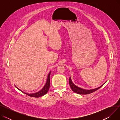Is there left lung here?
<instances>
[{"label": "left lung", "instance_id": "8db88e82", "mask_svg": "<svg viewBox=\"0 0 120 120\" xmlns=\"http://www.w3.org/2000/svg\"><path fill=\"white\" fill-rule=\"evenodd\" d=\"M69 84L70 85V86L71 87V89L73 91H74V92L76 93L77 94H90L91 93H92L94 91H95L96 90H98V89H99L101 87H102L103 85L102 86H101L97 88V89H93V90H84L81 89L80 87H79L78 86H75L71 80V77H70V79H69Z\"/></svg>", "mask_w": 120, "mask_h": 120}]
</instances>
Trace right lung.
<instances>
[{"instance_id": "1", "label": "right lung", "mask_w": 120, "mask_h": 120, "mask_svg": "<svg viewBox=\"0 0 120 120\" xmlns=\"http://www.w3.org/2000/svg\"><path fill=\"white\" fill-rule=\"evenodd\" d=\"M50 72L49 73L48 76V78L47 79V82H46V84L43 87V89L39 91H38V92L35 93H33V94H29V93H25L23 91H21V90H20L19 89H18L17 87H16L18 90H19L20 91H21V92H23L24 93L27 94V95L30 96V97H36V98H38V97H39L41 96H42L43 95H45L49 91V88L50 86Z\"/></svg>"}]
</instances>
